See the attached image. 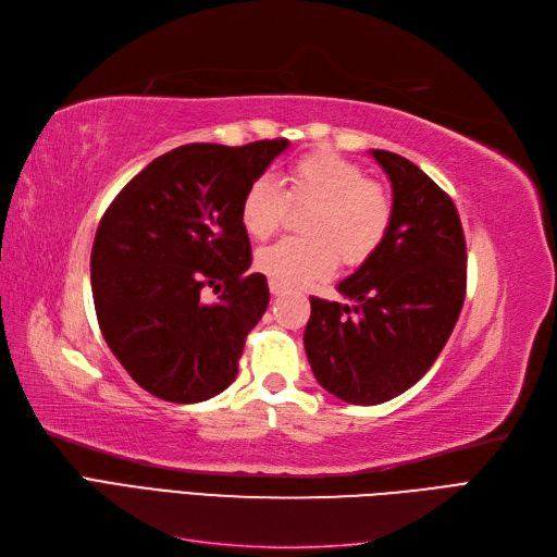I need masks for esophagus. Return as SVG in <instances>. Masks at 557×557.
Segmentation results:
<instances>
[{"instance_id":"obj_1","label":"esophagus","mask_w":557,"mask_h":557,"mask_svg":"<svg viewBox=\"0 0 557 557\" xmlns=\"http://www.w3.org/2000/svg\"><path fill=\"white\" fill-rule=\"evenodd\" d=\"M269 293H272L274 297H281L285 293V285L278 281H269Z\"/></svg>"}]
</instances>
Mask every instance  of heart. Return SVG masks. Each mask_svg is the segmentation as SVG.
Instances as JSON below:
<instances>
[{
  "instance_id": "b5f03b06",
  "label": "heart",
  "mask_w": 557,
  "mask_h": 557,
  "mask_svg": "<svg viewBox=\"0 0 557 557\" xmlns=\"http://www.w3.org/2000/svg\"><path fill=\"white\" fill-rule=\"evenodd\" d=\"M260 176L242 195L239 221L252 239H267L278 230L285 197L295 205H313L305 221L309 239H283L262 248L256 267L283 285H301L330 276L339 257L346 264L367 260L391 227L393 205L362 166L334 153H311L297 160L281 181Z\"/></svg>"
}]
</instances>
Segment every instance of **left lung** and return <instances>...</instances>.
Returning <instances> with one entry per match:
<instances>
[{"instance_id": "left-lung-1", "label": "left lung", "mask_w": 557, "mask_h": 557, "mask_svg": "<svg viewBox=\"0 0 557 557\" xmlns=\"http://www.w3.org/2000/svg\"><path fill=\"white\" fill-rule=\"evenodd\" d=\"M391 181L383 242L336 290L311 297L305 350L315 381L372 407L409 391L440 358L465 301L467 250L450 197L407 158L369 150Z\"/></svg>"}]
</instances>
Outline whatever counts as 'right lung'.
Instances as JSON below:
<instances>
[{"label": "right lung", "mask_w": 557, "mask_h": 557, "mask_svg": "<svg viewBox=\"0 0 557 557\" xmlns=\"http://www.w3.org/2000/svg\"><path fill=\"white\" fill-rule=\"evenodd\" d=\"M288 146H178L134 176L99 223L90 256L99 327L150 395L195 404L237 379L246 334L269 305L267 278L246 276L239 205ZM207 284L222 290L213 302L200 299Z\"/></svg>", "instance_id": "obj_1"}]
</instances>
